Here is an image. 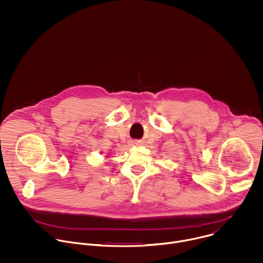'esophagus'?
I'll return each instance as SVG.
<instances>
[{
    "instance_id": "34e87169",
    "label": "esophagus",
    "mask_w": 263,
    "mask_h": 263,
    "mask_svg": "<svg viewBox=\"0 0 263 263\" xmlns=\"http://www.w3.org/2000/svg\"><path fill=\"white\" fill-rule=\"evenodd\" d=\"M133 143H135V144H138V143H139V141H133Z\"/></svg>"
}]
</instances>
